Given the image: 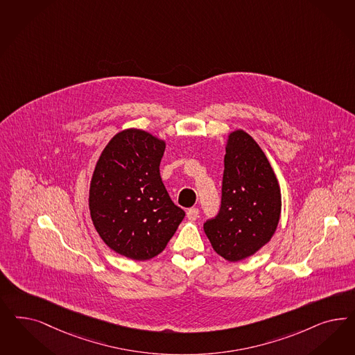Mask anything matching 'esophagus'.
Here are the masks:
<instances>
[{
	"label": "esophagus",
	"mask_w": 355,
	"mask_h": 355,
	"mask_svg": "<svg viewBox=\"0 0 355 355\" xmlns=\"http://www.w3.org/2000/svg\"><path fill=\"white\" fill-rule=\"evenodd\" d=\"M198 214H200V211H198L197 207H191V209L187 210V218L189 220H196L198 218Z\"/></svg>",
	"instance_id": "1"
}]
</instances>
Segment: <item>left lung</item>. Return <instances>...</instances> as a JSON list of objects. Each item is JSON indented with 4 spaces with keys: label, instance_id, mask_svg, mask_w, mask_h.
Instances as JSON below:
<instances>
[{
    "label": "left lung",
    "instance_id": "obj_1",
    "mask_svg": "<svg viewBox=\"0 0 355 355\" xmlns=\"http://www.w3.org/2000/svg\"><path fill=\"white\" fill-rule=\"evenodd\" d=\"M281 207L279 183L263 149L243 129L230 132L222 205L204 225L213 250L230 263L254 254L275 235Z\"/></svg>",
    "mask_w": 355,
    "mask_h": 355
}]
</instances>
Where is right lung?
<instances>
[{
    "label": "right lung",
    "mask_w": 355,
    "mask_h": 355,
    "mask_svg": "<svg viewBox=\"0 0 355 355\" xmlns=\"http://www.w3.org/2000/svg\"><path fill=\"white\" fill-rule=\"evenodd\" d=\"M166 141L128 128L110 139L92 172V225L112 251L145 261L158 256L183 220L162 183Z\"/></svg>",
    "instance_id": "obj_1"
}]
</instances>
